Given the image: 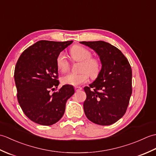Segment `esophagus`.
<instances>
[{"label":"esophagus","mask_w":156,"mask_h":156,"mask_svg":"<svg viewBox=\"0 0 156 156\" xmlns=\"http://www.w3.org/2000/svg\"><path fill=\"white\" fill-rule=\"evenodd\" d=\"M75 90L76 91V92H78V91H80V90H81L82 89V87H75Z\"/></svg>","instance_id":"obj_1"}]
</instances>
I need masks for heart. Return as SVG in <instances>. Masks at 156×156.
Listing matches in <instances>:
<instances>
[{
    "mask_svg": "<svg viewBox=\"0 0 156 156\" xmlns=\"http://www.w3.org/2000/svg\"><path fill=\"white\" fill-rule=\"evenodd\" d=\"M69 54L72 60L80 62L79 66L80 74H69L63 76L61 82L65 85L78 86L87 82L89 76L92 78H97L101 71V62L100 59L92 57L91 51L83 46L76 45L69 50ZM56 66L59 71L66 72L69 68V63L66 59L64 53H59L56 58Z\"/></svg>",
    "mask_w": 156,
    "mask_h": 156,
    "instance_id": "heart-1",
    "label": "heart"
}]
</instances>
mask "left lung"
<instances>
[{"label":"left lung","instance_id":"left-lung-1","mask_svg":"<svg viewBox=\"0 0 156 156\" xmlns=\"http://www.w3.org/2000/svg\"><path fill=\"white\" fill-rule=\"evenodd\" d=\"M95 51L102 64L94 82L84 87L83 107L87 117L94 123L110 125L125 113L132 93V70L129 61L115 46L102 41H80ZM93 88V90L91 88Z\"/></svg>","mask_w":156,"mask_h":156}]
</instances>
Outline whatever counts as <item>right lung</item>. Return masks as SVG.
Returning a JSON list of instances; mask_svg holds the SVG:
<instances>
[{
    "instance_id": "right-lung-1",
    "label": "right lung",
    "mask_w": 156,
    "mask_h": 156,
    "mask_svg": "<svg viewBox=\"0 0 156 156\" xmlns=\"http://www.w3.org/2000/svg\"><path fill=\"white\" fill-rule=\"evenodd\" d=\"M73 41L41 40L22 53L14 73L18 102L27 117L36 123L51 125L64 115L68 99L74 94V87L59 85L56 58Z\"/></svg>"
}]
</instances>
